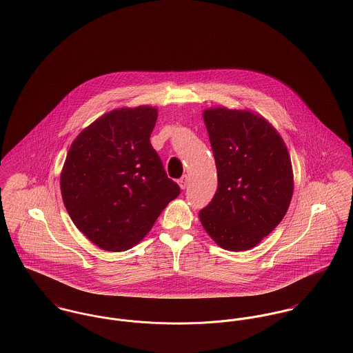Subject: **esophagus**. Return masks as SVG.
I'll return each mask as SVG.
<instances>
[{
  "instance_id": "obj_1",
  "label": "esophagus",
  "mask_w": 353,
  "mask_h": 353,
  "mask_svg": "<svg viewBox=\"0 0 353 353\" xmlns=\"http://www.w3.org/2000/svg\"><path fill=\"white\" fill-rule=\"evenodd\" d=\"M188 183H190V179L187 176H183L180 180H179V185L181 190H185L188 187Z\"/></svg>"
}]
</instances>
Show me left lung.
Returning a JSON list of instances; mask_svg holds the SVG:
<instances>
[{"label": "left lung", "mask_w": 353, "mask_h": 353, "mask_svg": "<svg viewBox=\"0 0 353 353\" xmlns=\"http://www.w3.org/2000/svg\"><path fill=\"white\" fill-rule=\"evenodd\" d=\"M218 172V190L199 212L216 245L230 252L257 246L284 218L294 192L287 146L274 125L249 110L203 111Z\"/></svg>", "instance_id": "obj_1"}]
</instances>
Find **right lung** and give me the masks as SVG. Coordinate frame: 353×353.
Here are the masks:
<instances>
[{
	"mask_svg": "<svg viewBox=\"0 0 353 353\" xmlns=\"http://www.w3.org/2000/svg\"><path fill=\"white\" fill-rule=\"evenodd\" d=\"M158 110L117 108L85 127L61 172L63 204L79 232L107 252H124L152 230L180 187L150 143Z\"/></svg>",
	"mask_w": 353,
	"mask_h": 353,
	"instance_id": "obj_1",
	"label": "right lung"
}]
</instances>
